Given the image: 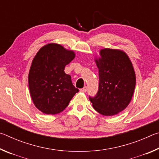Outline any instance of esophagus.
<instances>
[{
	"instance_id": "obj_1",
	"label": "esophagus",
	"mask_w": 159,
	"mask_h": 159,
	"mask_svg": "<svg viewBox=\"0 0 159 159\" xmlns=\"http://www.w3.org/2000/svg\"><path fill=\"white\" fill-rule=\"evenodd\" d=\"M80 90L83 93H86V91H87V87H86V86H84V87L81 88V89H80Z\"/></svg>"
}]
</instances>
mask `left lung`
Here are the masks:
<instances>
[{
	"mask_svg": "<svg viewBox=\"0 0 159 159\" xmlns=\"http://www.w3.org/2000/svg\"><path fill=\"white\" fill-rule=\"evenodd\" d=\"M96 60L99 69V88L94 97L89 96L93 108L104 116H114L130 103L136 78L130 59L121 50L105 48Z\"/></svg>",
	"mask_w": 159,
	"mask_h": 159,
	"instance_id": "obj_1",
	"label": "left lung"
}]
</instances>
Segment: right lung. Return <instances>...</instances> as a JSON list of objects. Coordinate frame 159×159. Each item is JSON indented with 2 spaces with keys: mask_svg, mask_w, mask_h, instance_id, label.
Returning <instances> with one entry per match:
<instances>
[{
  "mask_svg": "<svg viewBox=\"0 0 159 159\" xmlns=\"http://www.w3.org/2000/svg\"><path fill=\"white\" fill-rule=\"evenodd\" d=\"M73 51L50 43L40 49L32 61L29 74L31 97L38 109L46 114H57L69 105L79 89L64 67L74 60Z\"/></svg>",
  "mask_w": 159,
  "mask_h": 159,
  "instance_id": "obj_1",
  "label": "right lung"
}]
</instances>
